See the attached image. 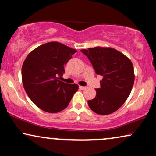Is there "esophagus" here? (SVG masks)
Listing matches in <instances>:
<instances>
[{
  "label": "esophagus",
  "instance_id": "obj_1",
  "mask_svg": "<svg viewBox=\"0 0 156 156\" xmlns=\"http://www.w3.org/2000/svg\"><path fill=\"white\" fill-rule=\"evenodd\" d=\"M86 87H82V86H80V89H82V90H84V89H86Z\"/></svg>",
  "mask_w": 156,
  "mask_h": 156
}]
</instances>
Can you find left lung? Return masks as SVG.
Wrapping results in <instances>:
<instances>
[{"mask_svg":"<svg viewBox=\"0 0 156 156\" xmlns=\"http://www.w3.org/2000/svg\"><path fill=\"white\" fill-rule=\"evenodd\" d=\"M81 52L88 58L96 74L103 76L96 96L88 101L94 112L105 115L118 110L129 96L134 82V67L131 60L111 48L95 47Z\"/></svg>","mask_w":156,"mask_h":156,"instance_id":"obj_1","label":"left lung"}]
</instances>
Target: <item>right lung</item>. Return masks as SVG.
Wrapping results in <instances>:
<instances>
[{
  "label": "right lung",
  "mask_w": 156,
  "mask_h": 156,
  "mask_svg": "<svg viewBox=\"0 0 156 156\" xmlns=\"http://www.w3.org/2000/svg\"><path fill=\"white\" fill-rule=\"evenodd\" d=\"M76 52L58 42L37 47L26 58L22 67V82L31 101L44 111L55 113L69 105L79 89L59 80L64 65Z\"/></svg>",
  "instance_id": "1"
}]
</instances>
